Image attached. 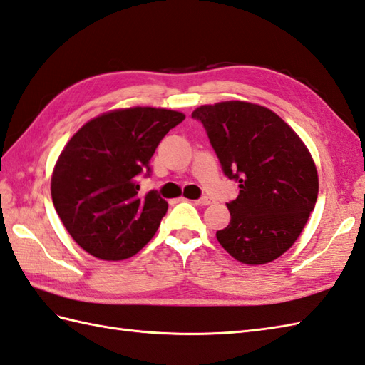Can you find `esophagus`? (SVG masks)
<instances>
[{
    "label": "esophagus",
    "instance_id": "obj_1",
    "mask_svg": "<svg viewBox=\"0 0 365 365\" xmlns=\"http://www.w3.org/2000/svg\"><path fill=\"white\" fill-rule=\"evenodd\" d=\"M211 202H213V200H211L210 197H202V199L196 200V203H197V205H200V207H207V205H210Z\"/></svg>",
    "mask_w": 365,
    "mask_h": 365
}]
</instances>
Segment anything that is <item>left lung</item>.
<instances>
[{"label": "left lung", "mask_w": 365, "mask_h": 365, "mask_svg": "<svg viewBox=\"0 0 365 365\" xmlns=\"http://www.w3.org/2000/svg\"><path fill=\"white\" fill-rule=\"evenodd\" d=\"M202 121L240 196L227 208L230 222L216 232L240 262L267 264L292 247L319 194V175L307 144L272 110L247 101L200 106Z\"/></svg>", "instance_id": "8db88e82"}]
</instances>
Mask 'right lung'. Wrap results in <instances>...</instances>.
Returning <instances> with one entry per match:
<instances>
[{
  "mask_svg": "<svg viewBox=\"0 0 365 365\" xmlns=\"http://www.w3.org/2000/svg\"><path fill=\"white\" fill-rule=\"evenodd\" d=\"M185 120L157 107L110 110L65 144L51 175V197L71 238L104 261L133 257L155 235L168 202L141 196L138 175L165 135Z\"/></svg>",
  "mask_w": 365,
  "mask_h": 365,
  "instance_id": "add662e5",
  "label": "right lung"
}]
</instances>
